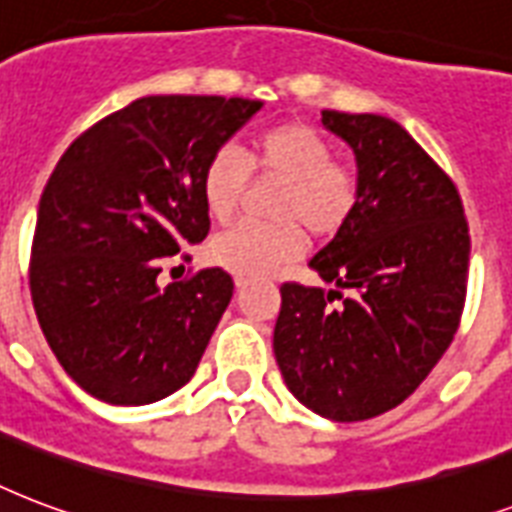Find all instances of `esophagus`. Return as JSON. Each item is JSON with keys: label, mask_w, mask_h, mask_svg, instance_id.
I'll list each match as a JSON object with an SVG mask.
<instances>
[{"label": "esophagus", "mask_w": 512, "mask_h": 512, "mask_svg": "<svg viewBox=\"0 0 512 512\" xmlns=\"http://www.w3.org/2000/svg\"><path fill=\"white\" fill-rule=\"evenodd\" d=\"M248 285V280L245 277H235V288H245Z\"/></svg>", "instance_id": "obj_1"}]
</instances>
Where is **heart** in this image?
Wrapping results in <instances>:
<instances>
[{"label": "heart", "instance_id": "b5f03b06", "mask_svg": "<svg viewBox=\"0 0 512 512\" xmlns=\"http://www.w3.org/2000/svg\"><path fill=\"white\" fill-rule=\"evenodd\" d=\"M251 173L280 181L272 194L269 224H237L208 245V259L237 277L269 275L280 264L299 259L307 229L320 240L342 232L358 211L360 176L336 160L334 144L307 122H283L251 138L248 154L219 146L200 176L205 211L213 221H229L240 208Z\"/></svg>", "mask_w": 512, "mask_h": 512}]
</instances>
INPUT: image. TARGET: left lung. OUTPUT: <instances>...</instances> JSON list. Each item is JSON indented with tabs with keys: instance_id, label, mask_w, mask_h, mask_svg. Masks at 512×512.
Here are the masks:
<instances>
[{
	"instance_id": "left-lung-1",
	"label": "left lung",
	"mask_w": 512,
	"mask_h": 512,
	"mask_svg": "<svg viewBox=\"0 0 512 512\" xmlns=\"http://www.w3.org/2000/svg\"><path fill=\"white\" fill-rule=\"evenodd\" d=\"M323 125L355 152L358 211L310 261L339 288L280 285L272 344L304 406L360 422L403 403L449 350L465 310L470 229L449 173L398 122L326 109Z\"/></svg>"
}]
</instances>
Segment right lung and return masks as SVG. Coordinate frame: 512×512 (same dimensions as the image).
<instances>
[{"label":"right lung","instance_id":"add662e5","mask_svg":"<svg viewBox=\"0 0 512 512\" xmlns=\"http://www.w3.org/2000/svg\"><path fill=\"white\" fill-rule=\"evenodd\" d=\"M261 101L146 95L63 152L39 197L29 288L50 350L93 398L144 406L197 371L235 283L219 267L160 285L211 232L200 176ZM189 259V253H181Z\"/></svg>","mask_w":512,"mask_h":512}]
</instances>
